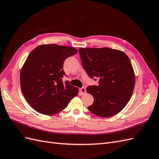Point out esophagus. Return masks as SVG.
Instances as JSON below:
<instances>
[{"instance_id":"1","label":"esophagus","mask_w":159,"mask_h":159,"mask_svg":"<svg viewBox=\"0 0 159 159\" xmlns=\"http://www.w3.org/2000/svg\"><path fill=\"white\" fill-rule=\"evenodd\" d=\"M80 93H81V95H84L86 93V89H85V88H81L80 89Z\"/></svg>"}]
</instances>
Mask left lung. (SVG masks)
Returning <instances> with one entry per match:
<instances>
[{
	"instance_id": "8db88e82",
	"label": "left lung",
	"mask_w": 159,
	"mask_h": 159,
	"mask_svg": "<svg viewBox=\"0 0 159 159\" xmlns=\"http://www.w3.org/2000/svg\"><path fill=\"white\" fill-rule=\"evenodd\" d=\"M79 52L87 74L91 78L99 79L98 85L86 89L94 98L89 110L102 117L117 114L131 99L135 84L129 57L123 51L109 48H80Z\"/></svg>"
}]
</instances>
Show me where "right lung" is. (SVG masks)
Returning <instances> with one entry per match:
<instances>
[{"label": "right lung", "instance_id": "add662e5", "mask_svg": "<svg viewBox=\"0 0 159 159\" xmlns=\"http://www.w3.org/2000/svg\"><path fill=\"white\" fill-rule=\"evenodd\" d=\"M73 47L57 44L38 46L22 66L20 83L27 102L36 111L54 115L64 110L79 92V89L64 84V60L77 54Z\"/></svg>", "mask_w": 159, "mask_h": 159}]
</instances>
